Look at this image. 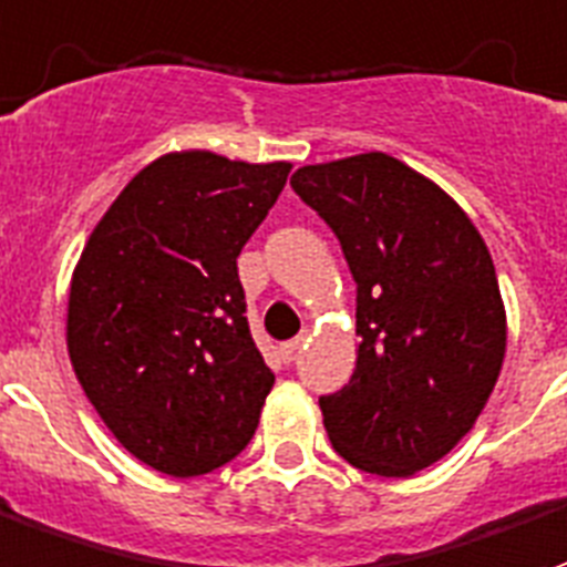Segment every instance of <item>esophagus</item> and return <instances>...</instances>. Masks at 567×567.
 <instances>
[{"label": "esophagus", "instance_id": "34e87169", "mask_svg": "<svg viewBox=\"0 0 567 567\" xmlns=\"http://www.w3.org/2000/svg\"><path fill=\"white\" fill-rule=\"evenodd\" d=\"M301 347H305V334H299V338L287 340V343H284V347H280V352H284V359L292 361V359H296V352H299Z\"/></svg>", "mask_w": 567, "mask_h": 567}]
</instances>
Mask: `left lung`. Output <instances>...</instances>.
<instances>
[{"mask_svg":"<svg viewBox=\"0 0 567 567\" xmlns=\"http://www.w3.org/2000/svg\"><path fill=\"white\" fill-rule=\"evenodd\" d=\"M292 190L338 236L355 280L359 359L319 398L340 457L406 478L466 436L499 380L505 305L466 212L385 152L310 164Z\"/></svg>","mask_w":567,"mask_h":567,"instance_id":"1","label":"left lung"}]
</instances>
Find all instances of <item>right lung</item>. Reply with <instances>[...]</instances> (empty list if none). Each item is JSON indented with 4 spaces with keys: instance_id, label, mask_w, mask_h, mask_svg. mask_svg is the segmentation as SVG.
<instances>
[{
    "instance_id": "add662e5",
    "label": "right lung",
    "mask_w": 567,
    "mask_h": 567,
    "mask_svg": "<svg viewBox=\"0 0 567 567\" xmlns=\"http://www.w3.org/2000/svg\"><path fill=\"white\" fill-rule=\"evenodd\" d=\"M292 164L169 152L92 229L68 292V355L110 433L190 478L254 436L275 373L245 317L236 259Z\"/></svg>"
}]
</instances>
